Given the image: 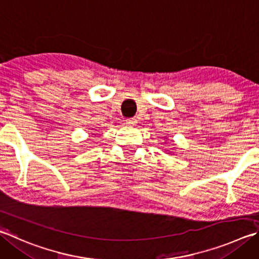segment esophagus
I'll list each match as a JSON object with an SVG mask.
<instances>
[{"label":"esophagus","instance_id":"34e87169","mask_svg":"<svg viewBox=\"0 0 259 259\" xmlns=\"http://www.w3.org/2000/svg\"><path fill=\"white\" fill-rule=\"evenodd\" d=\"M136 123H137V120H136L135 117H129V119L125 120V124L128 125H135Z\"/></svg>","mask_w":259,"mask_h":259}]
</instances>
